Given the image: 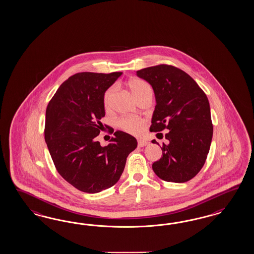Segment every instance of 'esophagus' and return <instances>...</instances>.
<instances>
[{
  "label": "esophagus",
  "instance_id": "34e87169",
  "mask_svg": "<svg viewBox=\"0 0 254 254\" xmlns=\"http://www.w3.org/2000/svg\"><path fill=\"white\" fill-rule=\"evenodd\" d=\"M138 144L139 147H144L148 145L149 142L147 141L146 139H138Z\"/></svg>",
  "mask_w": 254,
  "mask_h": 254
}]
</instances>
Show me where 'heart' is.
I'll use <instances>...</instances> for the list:
<instances>
[{
    "instance_id": "b5f03b06",
    "label": "heart",
    "mask_w": 254,
    "mask_h": 254,
    "mask_svg": "<svg viewBox=\"0 0 254 254\" xmlns=\"http://www.w3.org/2000/svg\"><path fill=\"white\" fill-rule=\"evenodd\" d=\"M127 86L130 90L131 94L134 96V98L136 100H138L139 98H141L142 96L147 95V94H153V89H152L151 85L146 83L145 81L140 80L138 78L130 79L127 82ZM113 91H114L113 88H110L104 94L103 103H104V106L106 109H108L110 105V100H111ZM119 127L123 130L129 133V134L138 135L143 130L144 122L140 119H136V118H123L119 121Z\"/></svg>"
}]
</instances>
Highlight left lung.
<instances>
[{
    "mask_svg": "<svg viewBox=\"0 0 254 254\" xmlns=\"http://www.w3.org/2000/svg\"><path fill=\"white\" fill-rule=\"evenodd\" d=\"M137 76L154 89L156 105L150 131L169 130L153 170L166 182H188L203 168L210 148L213 127L208 98L192 77L174 66L148 67Z\"/></svg>",
    "mask_w": 254,
    "mask_h": 254,
    "instance_id": "8db88e82",
    "label": "left lung"
}]
</instances>
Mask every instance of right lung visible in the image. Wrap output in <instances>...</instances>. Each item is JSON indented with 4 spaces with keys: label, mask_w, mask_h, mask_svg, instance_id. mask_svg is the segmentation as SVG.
<instances>
[{
    "label": "right lung",
    "mask_w": 254,
    "mask_h": 254,
    "mask_svg": "<svg viewBox=\"0 0 254 254\" xmlns=\"http://www.w3.org/2000/svg\"><path fill=\"white\" fill-rule=\"evenodd\" d=\"M121 74L76 73L59 87L46 108L45 139L55 167L82 192L95 193L116 185L138 145L133 136L119 130L107 146L96 140L105 116L104 94Z\"/></svg>",
    "instance_id": "1"
}]
</instances>
